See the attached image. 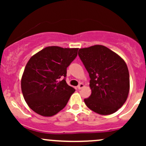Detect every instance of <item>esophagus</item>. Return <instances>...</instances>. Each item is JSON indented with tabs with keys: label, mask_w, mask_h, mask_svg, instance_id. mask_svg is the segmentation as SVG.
<instances>
[{
	"label": "esophagus",
	"mask_w": 146,
	"mask_h": 146,
	"mask_svg": "<svg viewBox=\"0 0 146 146\" xmlns=\"http://www.w3.org/2000/svg\"><path fill=\"white\" fill-rule=\"evenodd\" d=\"M83 87H84V85L82 83H80V84H79L78 86V88L79 90H80V89H82V88Z\"/></svg>",
	"instance_id": "1"
}]
</instances>
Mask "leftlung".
Segmentation results:
<instances>
[{
	"mask_svg": "<svg viewBox=\"0 0 146 146\" xmlns=\"http://www.w3.org/2000/svg\"><path fill=\"white\" fill-rule=\"evenodd\" d=\"M78 55L89 74L91 95L86 106L102 115L113 114L123 105L130 90L126 64L116 53L103 45L80 48Z\"/></svg>",
	"mask_w": 146,
	"mask_h": 146,
	"instance_id": "1",
	"label": "left lung"
}]
</instances>
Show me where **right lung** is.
Masks as SVG:
<instances>
[{
    "instance_id": "1",
    "label": "right lung",
    "mask_w": 146,
    "mask_h": 146,
    "mask_svg": "<svg viewBox=\"0 0 146 146\" xmlns=\"http://www.w3.org/2000/svg\"><path fill=\"white\" fill-rule=\"evenodd\" d=\"M78 48L47 46L30 58L21 78L23 97L31 110L51 117L62 110L75 92L66 80V68L78 55Z\"/></svg>"
}]
</instances>
